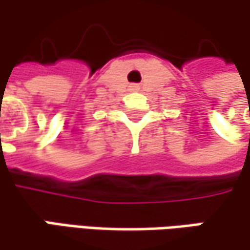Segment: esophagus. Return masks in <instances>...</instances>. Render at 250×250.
<instances>
[{"label": "esophagus", "instance_id": "obj_1", "mask_svg": "<svg viewBox=\"0 0 250 250\" xmlns=\"http://www.w3.org/2000/svg\"><path fill=\"white\" fill-rule=\"evenodd\" d=\"M131 88H133V90H137L139 87H137V85H131Z\"/></svg>", "mask_w": 250, "mask_h": 250}]
</instances>
